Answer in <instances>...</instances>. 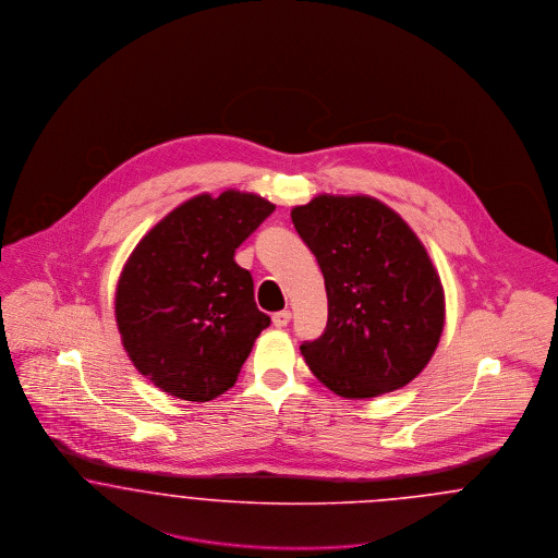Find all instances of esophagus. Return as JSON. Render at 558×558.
Returning <instances> with one entry per match:
<instances>
[{"label": "esophagus", "mask_w": 558, "mask_h": 558, "mask_svg": "<svg viewBox=\"0 0 558 558\" xmlns=\"http://www.w3.org/2000/svg\"><path fill=\"white\" fill-rule=\"evenodd\" d=\"M271 322H274V326H276V328H284V326L291 322V312H287V310H284V312L274 314V316H271Z\"/></svg>", "instance_id": "esophagus-1"}]
</instances>
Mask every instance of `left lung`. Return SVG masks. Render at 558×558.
Returning a JSON list of instances; mask_svg holds the SVG:
<instances>
[{
  "mask_svg": "<svg viewBox=\"0 0 558 558\" xmlns=\"http://www.w3.org/2000/svg\"><path fill=\"white\" fill-rule=\"evenodd\" d=\"M316 255L328 322L301 353L337 396L378 398L414 380L433 357L446 299L425 244L372 196L319 194L291 211Z\"/></svg>",
  "mask_w": 558,
  "mask_h": 558,
  "instance_id": "left-lung-1",
  "label": "left lung"
}]
</instances>
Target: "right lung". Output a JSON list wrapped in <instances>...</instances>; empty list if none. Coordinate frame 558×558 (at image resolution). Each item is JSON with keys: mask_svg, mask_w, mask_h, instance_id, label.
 I'll list each match as a JSON object with an SVG mask.
<instances>
[{"mask_svg": "<svg viewBox=\"0 0 558 558\" xmlns=\"http://www.w3.org/2000/svg\"><path fill=\"white\" fill-rule=\"evenodd\" d=\"M274 209L251 192L198 194L133 248L114 316L133 366L160 391L211 401L236 383L269 316L234 253Z\"/></svg>", "mask_w": 558, "mask_h": 558, "instance_id": "add662e5", "label": "right lung"}]
</instances>
